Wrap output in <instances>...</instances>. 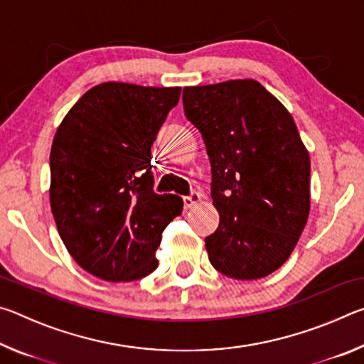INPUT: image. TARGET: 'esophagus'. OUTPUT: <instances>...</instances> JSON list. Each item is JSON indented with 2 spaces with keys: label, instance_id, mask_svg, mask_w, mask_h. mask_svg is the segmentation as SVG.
Returning a JSON list of instances; mask_svg holds the SVG:
<instances>
[{
  "label": "esophagus",
  "instance_id": "esophagus-1",
  "mask_svg": "<svg viewBox=\"0 0 364 364\" xmlns=\"http://www.w3.org/2000/svg\"><path fill=\"white\" fill-rule=\"evenodd\" d=\"M200 200H202V197H200V194H199V193H197V191H193V193H191L189 196L183 197L184 208H193L194 205L200 204Z\"/></svg>",
  "mask_w": 364,
  "mask_h": 364
}]
</instances>
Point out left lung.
I'll list each match as a JSON object with an SVG mask.
<instances>
[{
	"mask_svg": "<svg viewBox=\"0 0 364 364\" xmlns=\"http://www.w3.org/2000/svg\"><path fill=\"white\" fill-rule=\"evenodd\" d=\"M184 115L212 165L217 231L208 260L232 279H260L284 264L310 213V156L292 115L255 80L186 86Z\"/></svg>",
	"mask_w": 364,
	"mask_h": 364,
	"instance_id": "obj_1",
	"label": "left lung"
}]
</instances>
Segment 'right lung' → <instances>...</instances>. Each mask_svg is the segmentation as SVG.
<instances>
[{
  "label": "right lung",
  "instance_id": "obj_1",
  "mask_svg": "<svg viewBox=\"0 0 364 364\" xmlns=\"http://www.w3.org/2000/svg\"><path fill=\"white\" fill-rule=\"evenodd\" d=\"M181 88L96 85L53 139L49 202L59 236L80 267L110 282L157 268L162 231L181 215V197L152 191L151 146Z\"/></svg>",
  "mask_w": 364,
  "mask_h": 364
}]
</instances>
